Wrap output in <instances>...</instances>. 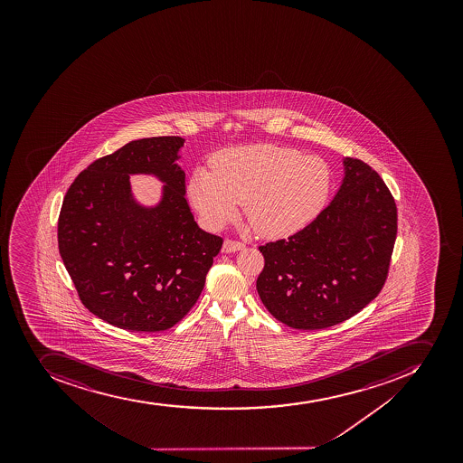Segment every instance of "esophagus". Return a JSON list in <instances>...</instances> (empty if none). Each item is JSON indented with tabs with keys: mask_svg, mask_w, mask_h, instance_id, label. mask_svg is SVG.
<instances>
[{
	"mask_svg": "<svg viewBox=\"0 0 463 463\" xmlns=\"http://www.w3.org/2000/svg\"><path fill=\"white\" fill-rule=\"evenodd\" d=\"M242 249H244L242 242L235 241V240H225L223 247H222V251H223V253H233V251H238V250Z\"/></svg>",
	"mask_w": 463,
	"mask_h": 463,
	"instance_id": "esophagus-1",
	"label": "esophagus"
}]
</instances>
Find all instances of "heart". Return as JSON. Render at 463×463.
Returning <instances> with one entry per match:
<instances>
[{"mask_svg": "<svg viewBox=\"0 0 463 463\" xmlns=\"http://www.w3.org/2000/svg\"><path fill=\"white\" fill-rule=\"evenodd\" d=\"M197 168L189 197L204 221L222 228L240 213L265 238H286L307 228L327 204L333 175L323 158L277 145L231 147Z\"/></svg>", "mask_w": 463, "mask_h": 463, "instance_id": "heart-1", "label": "heart"}]
</instances>
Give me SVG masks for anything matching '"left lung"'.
I'll return each instance as SVG.
<instances>
[{"label":"left lung","mask_w":463,"mask_h":463,"mask_svg":"<svg viewBox=\"0 0 463 463\" xmlns=\"http://www.w3.org/2000/svg\"><path fill=\"white\" fill-rule=\"evenodd\" d=\"M332 203L299 232L259 247L256 281L266 309L288 327L319 330L367 307L385 284L397 238V204L364 161L345 158Z\"/></svg>","instance_id":"obj_1"}]
</instances>
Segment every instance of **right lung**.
<instances>
[{
	"instance_id": "1",
	"label": "right lung",
	"mask_w": 463,
	"mask_h": 463,
	"mask_svg": "<svg viewBox=\"0 0 463 463\" xmlns=\"http://www.w3.org/2000/svg\"><path fill=\"white\" fill-rule=\"evenodd\" d=\"M184 139L133 140L71 184L58 222L59 253L82 305L130 332L173 327L195 305L223 240L194 221L176 164ZM130 174L166 184L156 208L130 194Z\"/></svg>"
}]
</instances>
